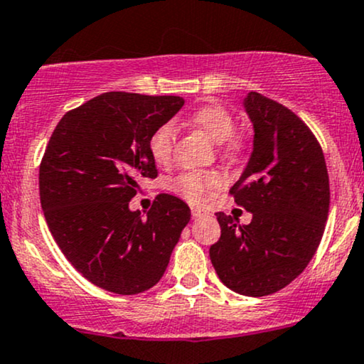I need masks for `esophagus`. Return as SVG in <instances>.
I'll use <instances>...</instances> for the list:
<instances>
[{"mask_svg":"<svg viewBox=\"0 0 364 364\" xmlns=\"http://www.w3.org/2000/svg\"><path fill=\"white\" fill-rule=\"evenodd\" d=\"M206 213L200 211L198 208H192V220H199V218H203Z\"/></svg>","mask_w":364,"mask_h":364,"instance_id":"esophagus-1","label":"esophagus"}]
</instances>
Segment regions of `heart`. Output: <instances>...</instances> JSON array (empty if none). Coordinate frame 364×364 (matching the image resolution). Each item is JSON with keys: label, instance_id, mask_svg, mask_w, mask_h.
Returning <instances> with one entry per match:
<instances>
[{"label": "heart", "instance_id": "1", "mask_svg": "<svg viewBox=\"0 0 364 364\" xmlns=\"http://www.w3.org/2000/svg\"><path fill=\"white\" fill-rule=\"evenodd\" d=\"M191 124L203 131L209 139L221 144L228 141L230 149H237V141L230 139L235 132L233 115L221 105H204L191 115ZM175 127L172 124H164L153 132L149 138V155L158 165L168 164L173 153ZM220 183V178L211 173L186 172L175 178L173 189L192 203H200L206 199V194Z\"/></svg>", "mask_w": 364, "mask_h": 364}]
</instances>
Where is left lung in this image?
Wrapping results in <instances>:
<instances>
[{"label": "left lung", "instance_id": "left-lung-1", "mask_svg": "<svg viewBox=\"0 0 364 364\" xmlns=\"http://www.w3.org/2000/svg\"><path fill=\"white\" fill-rule=\"evenodd\" d=\"M242 104L254 143L230 192L252 221L240 225L216 213L221 237L209 257L226 288L267 296L300 276L317 252L331 189L322 148L298 115L257 92L247 93Z\"/></svg>", "mask_w": 364, "mask_h": 364}]
</instances>
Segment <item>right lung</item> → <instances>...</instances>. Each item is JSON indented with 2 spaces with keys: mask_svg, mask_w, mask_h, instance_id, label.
I'll return each instance as SVG.
<instances>
[{
  "mask_svg": "<svg viewBox=\"0 0 364 364\" xmlns=\"http://www.w3.org/2000/svg\"><path fill=\"white\" fill-rule=\"evenodd\" d=\"M183 98L102 93L64 114L38 172L47 226L71 266L98 288L138 294L164 276L191 220L175 196L160 194L143 218L129 200L141 178H155L149 138Z\"/></svg>",
  "mask_w": 364,
  "mask_h": 364,
  "instance_id": "obj_1",
  "label": "right lung"
}]
</instances>
